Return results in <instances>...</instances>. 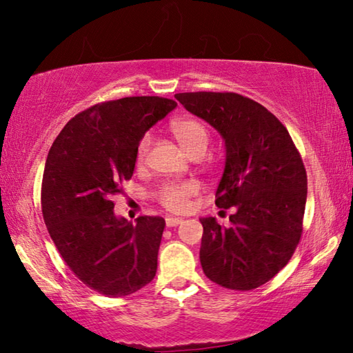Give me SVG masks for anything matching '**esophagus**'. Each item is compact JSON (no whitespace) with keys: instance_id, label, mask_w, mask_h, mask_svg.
<instances>
[{"instance_id":"obj_1","label":"esophagus","mask_w":353,"mask_h":353,"mask_svg":"<svg viewBox=\"0 0 353 353\" xmlns=\"http://www.w3.org/2000/svg\"><path fill=\"white\" fill-rule=\"evenodd\" d=\"M182 224V218H166V227H176Z\"/></svg>"}]
</instances>
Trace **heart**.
Listing matches in <instances>:
<instances>
[{"instance_id":"heart-1","label":"heart","mask_w":353,"mask_h":353,"mask_svg":"<svg viewBox=\"0 0 353 353\" xmlns=\"http://www.w3.org/2000/svg\"><path fill=\"white\" fill-rule=\"evenodd\" d=\"M170 130L179 145L187 155L193 157H202L205 154L208 143H210V134L208 129L198 119L193 118H179L171 121ZM149 146H151V137L145 135L137 146L135 160L141 163L146 159ZM198 193V185L193 182L185 183H168L159 191V202L168 212L182 213L190 208V199Z\"/></svg>"}]
</instances>
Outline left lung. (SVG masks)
Listing matches in <instances>:
<instances>
[{"label": "left lung", "instance_id": "1", "mask_svg": "<svg viewBox=\"0 0 353 353\" xmlns=\"http://www.w3.org/2000/svg\"><path fill=\"white\" fill-rule=\"evenodd\" d=\"M174 98L225 141L214 204L230 208V227L202 218V271L224 288L249 291L282 271L302 235L307 172L288 130L238 93L194 92ZM224 212V210H223Z\"/></svg>", "mask_w": 353, "mask_h": 353}]
</instances>
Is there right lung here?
<instances>
[{
	"mask_svg": "<svg viewBox=\"0 0 353 353\" xmlns=\"http://www.w3.org/2000/svg\"><path fill=\"white\" fill-rule=\"evenodd\" d=\"M159 97L94 104L65 124L41 182V213L63 261L88 288L109 297L139 291L155 277L165 219L113 213L112 198L134 174L149 128L176 109Z\"/></svg>",
	"mask_w": 353,
	"mask_h": 353,
	"instance_id": "1",
	"label": "right lung"
}]
</instances>
